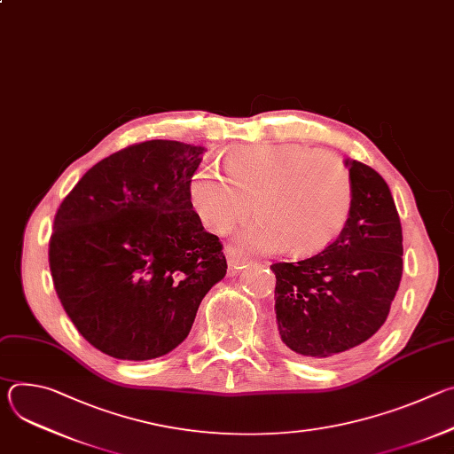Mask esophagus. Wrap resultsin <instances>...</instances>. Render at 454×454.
Masks as SVG:
<instances>
[{"label":"esophagus","instance_id":"1","mask_svg":"<svg viewBox=\"0 0 454 454\" xmlns=\"http://www.w3.org/2000/svg\"><path fill=\"white\" fill-rule=\"evenodd\" d=\"M224 253H226V258H228V266H230L231 275H237L240 270L246 268L247 258L242 254L240 249H237L235 246H226Z\"/></svg>","mask_w":454,"mask_h":454}]
</instances>
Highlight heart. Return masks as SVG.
Segmentation results:
<instances>
[{"mask_svg": "<svg viewBox=\"0 0 454 454\" xmlns=\"http://www.w3.org/2000/svg\"><path fill=\"white\" fill-rule=\"evenodd\" d=\"M224 172L203 163L188 193L205 226L228 231L253 210L261 219L242 239L256 249L314 254L345 228L352 210V179L340 158L298 144L242 145L224 158Z\"/></svg>", "mask_w": 454, "mask_h": 454, "instance_id": "b5f03b06", "label": "heart"}]
</instances>
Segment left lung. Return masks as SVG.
<instances>
[{
  "label": "left lung",
  "mask_w": 454,
  "mask_h": 454,
  "mask_svg": "<svg viewBox=\"0 0 454 454\" xmlns=\"http://www.w3.org/2000/svg\"><path fill=\"white\" fill-rule=\"evenodd\" d=\"M352 210L336 240L310 258L271 266L282 343L331 359L370 340L390 312L403 277V228L390 186L347 160Z\"/></svg>",
  "instance_id": "obj_1"
}]
</instances>
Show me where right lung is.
Masks as SVG:
<instances>
[{
  "label": "right lung",
  "mask_w": 454,
  "mask_h": 454,
  "mask_svg": "<svg viewBox=\"0 0 454 454\" xmlns=\"http://www.w3.org/2000/svg\"><path fill=\"white\" fill-rule=\"evenodd\" d=\"M205 151L172 140L118 151L57 210L48 251L57 296L82 338L111 357L174 350L226 275L223 244L188 193Z\"/></svg>",
  "instance_id": "add662e5"
}]
</instances>
